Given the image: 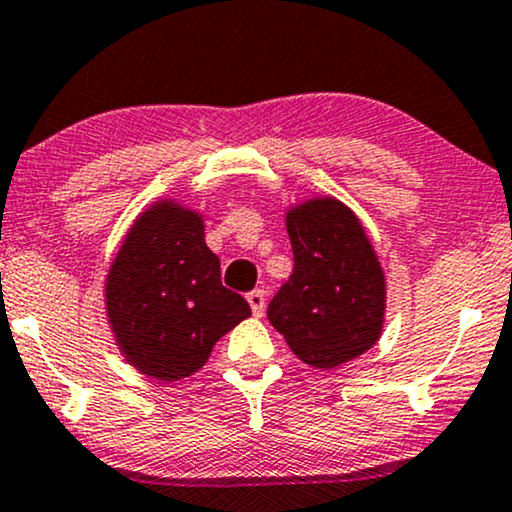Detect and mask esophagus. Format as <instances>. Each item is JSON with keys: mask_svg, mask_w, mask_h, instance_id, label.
<instances>
[{"mask_svg": "<svg viewBox=\"0 0 512 512\" xmlns=\"http://www.w3.org/2000/svg\"><path fill=\"white\" fill-rule=\"evenodd\" d=\"M267 297H264V290H252V293H248V304L252 309V314L255 316H264V302Z\"/></svg>", "mask_w": 512, "mask_h": 512, "instance_id": "1", "label": "esophagus"}]
</instances>
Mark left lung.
<instances>
[{
    "label": "left lung",
    "instance_id": "1",
    "mask_svg": "<svg viewBox=\"0 0 512 512\" xmlns=\"http://www.w3.org/2000/svg\"><path fill=\"white\" fill-rule=\"evenodd\" d=\"M286 229L295 267L269 302L271 326L309 366L357 359L385 321V274L364 226L328 196L290 208Z\"/></svg>",
    "mask_w": 512,
    "mask_h": 512
}]
</instances>
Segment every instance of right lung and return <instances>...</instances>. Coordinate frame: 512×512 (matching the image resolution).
Listing matches in <instances>:
<instances>
[{"label": "right lung", "instance_id": "add662e5", "mask_svg": "<svg viewBox=\"0 0 512 512\" xmlns=\"http://www.w3.org/2000/svg\"><path fill=\"white\" fill-rule=\"evenodd\" d=\"M219 276L198 212L174 200L141 212L106 276L108 323L127 364L165 383L203 368L215 342L250 316Z\"/></svg>", "mask_w": 512, "mask_h": 512}]
</instances>
